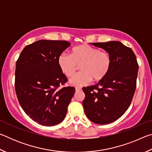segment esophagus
Returning a JSON list of instances; mask_svg holds the SVG:
<instances>
[{
  "instance_id": "esophagus-1",
  "label": "esophagus",
  "mask_w": 152,
  "mask_h": 152,
  "mask_svg": "<svg viewBox=\"0 0 152 152\" xmlns=\"http://www.w3.org/2000/svg\"><path fill=\"white\" fill-rule=\"evenodd\" d=\"M75 90H76V92H78L80 91H81V88H80V87H76Z\"/></svg>"
}]
</instances>
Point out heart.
Masks as SVG:
<instances>
[{
	"label": "heart",
	"mask_w": 152,
	"mask_h": 152,
	"mask_svg": "<svg viewBox=\"0 0 152 152\" xmlns=\"http://www.w3.org/2000/svg\"><path fill=\"white\" fill-rule=\"evenodd\" d=\"M111 58L107 51L87 44L76 46L71 53H61L59 56L58 64L60 70L67 77L75 74L78 66L81 72L70 80L71 85L83 86L87 85L92 78L98 81L106 76L111 66Z\"/></svg>",
	"instance_id": "b5f03b06"
}]
</instances>
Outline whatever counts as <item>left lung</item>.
Returning <instances> with one entry per match:
<instances>
[{"label":"left lung","mask_w":152,"mask_h":152,"mask_svg":"<svg viewBox=\"0 0 152 152\" xmlns=\"http://www.w3.org/2000/svg\"><path fill=\"white\" fill-rule=\"evenodd\" d=\"M109 53L111 66L106 76L93 86L82 88V102L86 117L99 125L110 123L124 114L132 102L136 88L139 66L132 49L111 41L91 43Z\"/></svg>","instance_id":"left-lung-1"}]
</instances>
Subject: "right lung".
Wrapping results in <instances>:
<instances>
[{
    "label": "right lung",
    "instance_id": "right-lung-1",
    "mask_svg": "<svg viewBox=\"0 0 152 152\" xmlns=\"http://www.w3.org/2000/svg\"><path fill=\"white\" fill-rule=\"evenodd\" d=\"M70 45L66 41L39 40L27 45L16 62L18 101L28 116L42 125L53 126L62 121L75 92L74 87L58 88L68 79L58 59Z\"/></svg>",
    "mask_w": 152,
    "mask_h": 152
}]
</instances>
